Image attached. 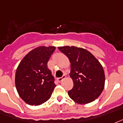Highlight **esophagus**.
<instances>
[{"label": "esophagus", "instance_id": "obj_1", "mask_svg": "<svg viewBox=\"0 0 123 123\" xmlns=\"http://www.w3.org/2000/svg\"><path fill=\"white\" fill-rule=\"evenodd\" d=\"M65 78H66V76H65V75H63V76L62 77H61V78H58L57 79V81H58L59 83H60L61 81H62L63 80V79Z\"/></svg>", "mask_w": 123, "mask_h": 123}]
</instances>
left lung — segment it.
Listing matches in <instances>:
<instances>
[{
	"mask_svg": "<svg viewBox=\"0 0 123 123\" xmlns=\"http://www.w3.org/2000/svg\"><path fill=\"white\" fill-rule=\"evenodd\" d=\"M70 62V76L74 86L68 94L78 104L94 101L104 89L105 76L102 65L85 49L74 46L58 47Z\"/></svg>",
	"mask_w": 123,
	"mask_h": 123,
	"instance_id": "8db88e82",
	"label": "left lung"
}]
</instances>
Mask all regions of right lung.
I'll return each instance as SVG.
<instances>
[{
    "label": "right lung",
    "instance_id": "1",
    "mask_svg": "<svg viewBox=\"0 0 123 123\" xmlns=\"http://www.w3.org/2000/svg\"><path fill=\"white\" fill-rule=\"evenodd\" d=\"M55 49L53 46L38 47L27 53L19 63L15 86L27 104L37 106L51 98L56 85L47 64Z\"/></svg>",
    "mask_w": 123,
    "mask_h": 123
}]
</instances>
